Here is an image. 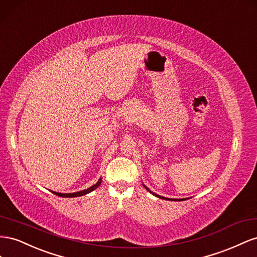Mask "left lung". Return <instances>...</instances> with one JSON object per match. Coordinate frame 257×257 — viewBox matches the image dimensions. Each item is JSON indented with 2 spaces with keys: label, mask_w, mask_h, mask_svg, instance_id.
Here are the masks:
<instances>
[{
  "label": "left lung",
  "mask_w": 257,
  "mask_h": 257,
  "mask_svg": "<svg viewBox=\"0 0 257 257\" xmlns=\"http://www.w3.org/2000/svg\"><path fill=\"white\" fill-rule=\"evenodd\" d=\"M144 187H145V189L146 190H149V192L151 193V194H153L154 196H156V197H158V198H161V199H165V200H177V201H183V200H186V199H171V198H166V197H163V196H159V195H157V194H155V193H153V192H151V190L146 187L145 185H143Z\"/></svg>",
  "instance_id": "1"
}]
</instances>
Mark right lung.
Instances as JSON below:
<instances>
[{
  "label": "right lung",
  "instance_id": "right-lung-1",
  "mask_svg": "<svg viewBox=\"0 0 257 257\" xmlns=\"http://www.w3.org/2000/svg\"><path fill=\"white\" fill-rule=\"evenodd\" d=\"M102 182V179H99V181L96 183V184L92 185L91 187L87 188V189H84V190H80V192H76V193H70V194H61V193H56V192H51L53 194L57 195V196H60V197H65V198H72V197H78V196H83V195H86V194H89L91 193L92 190H94L96 188H98L101 184Z\"/></svg>",
  "mask_w": 257,
  "mask_h": 257
}]
</instances>
